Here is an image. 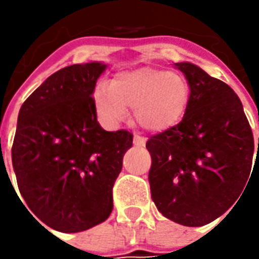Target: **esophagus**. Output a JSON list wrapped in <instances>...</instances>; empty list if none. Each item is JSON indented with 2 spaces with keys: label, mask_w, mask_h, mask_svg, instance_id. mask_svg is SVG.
Returning a JSON list of instances; mask_svg holds the SVG:
<instances>
[{
  "label": "esophagus",
  "mask_w": 259,
  "mask_h": 259,
  "mask_svg": "<svg viewBox=\"0 0 259 259\" xmlns=\"http://www.w3.org/2000/svg\"><path fill=\"white\" fill-rule=\"evenodd\" d=\"M134 145H140V147H144V145H145V138L140 137V135H134Z\"/></svg>",
  "instance_id": "34e87169"
}]
</instances>
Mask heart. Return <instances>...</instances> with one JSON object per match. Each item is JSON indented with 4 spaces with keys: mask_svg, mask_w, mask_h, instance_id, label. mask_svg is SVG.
<instances>
[{
    "mask_svg": "<svg viewBox=\"0 0 259 259\" xmlns=\"http://www.w3.org/2000/svg\"><path fill=\"white\" fill-rule=\"evenodd\" d=\"M94 99L104 124L116 126L133 109L135 122L143 130L161 133L183 119L190 102V86L182 75L140 67L118 73L112 85L99 83Z\"/></svg>",
    "mask_w": 259,
    "mask_h": 259,
    "instance_id": "b5f03b06",
    "label": "heart"
}]
</instances>
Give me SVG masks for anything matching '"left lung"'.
I'll list each match as a JSON object with an SVG mask.
<instances>
[{
	"label": "left lung",
	"mask_w": 259,
	"mask_h": 259,
	"mask_svg": "<svg viewBox=\"0 0 259 259\" xmlns=\"http://www.w3.org/2000/svg\"><path fill=\"white\" fill-rule=\"evenodd\" d=\"M174 66L187 79L190 102L180 124L150 137L145 144L153 160L151 199L176 224L203 226L241 199L246 181L248 187L254 137L231 86L193 63Z\"/></svg>",
	"instance_id": "left-lung-1"
}]
</instances>
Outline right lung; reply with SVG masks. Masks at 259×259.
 Masks as SVG:
<instances>
[{"mask_svg":"<svg viewBox=\"0 0 259 259\" xmlns=\"http://www.w3.org/2000/svg\"><path fill=\"white\" fill-rule=\"evenodd\" d=\"M105 69L91 62L57 70L18 112L11 157L20 193L59 232H82L108 219L112 187L133 147L131 133L105 131L96 119L92 95Z\"/></svg>","mask_w":259,"mask_h":259,"instance_id":"add662e5","label":"right lung"}]
</instances>
